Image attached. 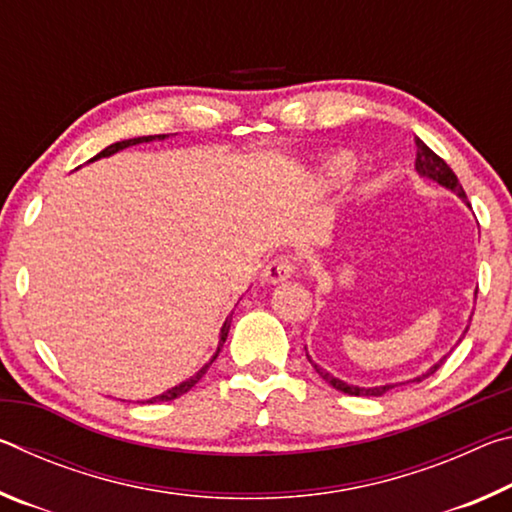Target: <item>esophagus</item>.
<instances>
[{
    "label": "esophagus",
    "instance_id": "1",
    "mask_svg": "<svg viewBox=\"0 0 512 512\" xmlns=\"http://www.w3.org/2000/svg\"><path fill=\"white\" fill-rule=\"evenodd\" d=\"M293 271H296V259L289 257V255H280L271 259L264 266L262 271V282L266 284H280L284 280H289V277L293 275Z\"/></svg>",
    "mask_w": 512,
    "mask_h": 512
}]
</instances>
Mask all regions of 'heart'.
Listing matches in <instances>:
<instances>
[{
  "label": "heart",
  "mask_w": 512,
  "mask_h": 512,
  "mask_svg": "<svg viewBox=\"0 0 512 512\" xmlns=\"http://www.w3.org/2000/svg\"><path fill=\"white\" fill-rule=\"evenodd\" d=\"M354 171V158L348 153H339L329 158L323 167H320V180L325 185H341L352 176Z\"/></svg>",
  "instance_id": "obj_1"
}]
</instances>
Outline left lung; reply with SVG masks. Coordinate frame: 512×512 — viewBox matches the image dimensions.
I'll return each mask as SVG.
<instances>
[{
    "instance_id": "1",
    "label": "left lung",
    "mask_w": 512,
    "mask_h": 512,
    "mask_svg": "<svg viewBox=\"0 0 512 512\" xmlns=\"http://www.w3.org/2000/svg\"><path fill=\"white\" fill-rule=\"evenodd\" d=\"M415 149H418V153H415V171L420 173L422 178H429V180H433V183H438V185H443V187H447V189H452V192L458 196V198H463V201L467 203V196H465V192H463V187H461V183H458V178H456V173L447 167V162L440 158V155H436L433 153L427 144H424L420 137H415ZM470 205V203H467ZM467 332V329H465ZM307 350V348H305ZM307 359H309V354H307ZM311 361V359H309ZM445 359H440L438 363H433V366L424 372V375H420V377H413V379H409V381H422V379H427L429 375H433V372H436L438 368H440V363H443ZM311 366H314V370L318 372L320 377H323L329 386L332 388H336V391H341V393H348V395H357V397H381L384 393H388V391H393L395 386H402V384H409V381H400V384H384V386H370V388H363V386H354V384H345V381H341V379H336L334 375H329L327 370H323L318 366V363H314L311 361Z\"/></svg>"
}]
</instances>
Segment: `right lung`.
<instances>
[{
	"label": "right lung",
	"instance_id": "obj_1",
	"mask_svg": "<svg viewBox=\"0 0 512 512\" xmlns=\"http://www.w3.org/2000/svg\"><path fill=\"white\" fill-rule=\"evenodd\" d=\"M164 137H169V135H149V137H133V140H124V142H115V144H110V146H106V149H103L101 153H97L94 155V158L90 160V162H94V160H99V158H108V155H112V153H117V151H121V149H126V146H135V144H142V142H153V140H164ZM228 329H230V318L225 320L223 323V327H221V336H219V348H216V352H214V357L205 363V366L196 372L194 377H189L187 381H183V384H178V386H173V388H169L167 393H162V395H155V397H151V400H146L149 404H153V402H171V400H176V397H180V395H185L187 391H192V386L194 384H198V379H201L205 372H207V368L212 366V361L219 357V352H221V348H223V343H225V339H228Z\"/></svg>",
	"mask_w": 512,
	"mask_h": 512
}]
</instances>
